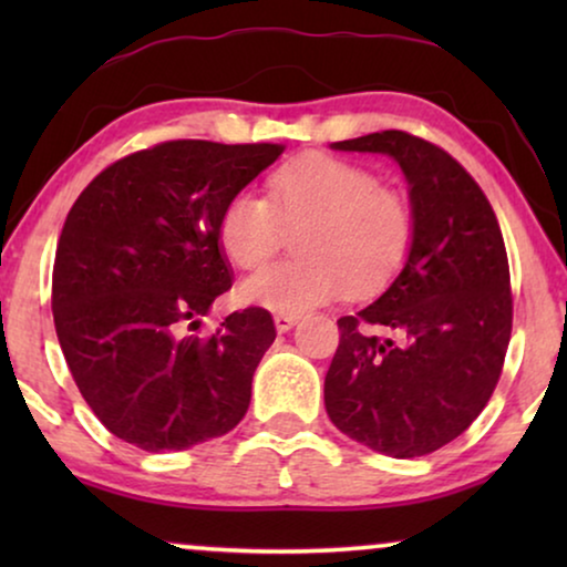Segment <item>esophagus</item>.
Instances as JSON below:
<instances>
[{
	"label": "esophagus",
	"mask_w": 567,
	"mask_h": 567,
	"mask_svg": "<svg viewBox=\"0 0 567 567\" xmlns=\"http://www.w3.org/2000/svg\"><path fill=\"white\" fill-rule=\"evenodd\" d=\"M297 322H299V317H293V315H276L274 317V324L278 332H289Z\"/></svg>",
	"instance_id": "1"
}]
</instances>
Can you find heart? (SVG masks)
I'll list each match as a JSON object with an SVG mask.
<instances>
[{
    "label": "heart",
    "mask_w": 567,
    "mask_h": 567,
    "mask_svg": "<svg viewBox=\"0 0 567 567\" xmlns=\"http://www.w3.org/2000/svg\"><path fill=\"white\" fill-rule=\"evenodd\" d=\"M299 231L301 258L239 284V299L276 315H305L382 291L413 247V214L398 193L353 162L307 154L268 177V198L239 190L219 219V245L237 268L255 270Z\"/></svg>",
    "instance_id": "heart-1"
}]
</instances>
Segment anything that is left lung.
<instances>
[{
    "instance_id": "left-lung-1",
    "label": "left lung",
    "mask_w": 567,
    "mask_h": 567,
    "mask_svg": "<svg viewBox=\"0 0 567 567\" xmlns=\"http://www.w3.org/2000/svg\"><path fill=\"white\" fill-rule=\"evenodd\" d=\"M330 150L398 162L415 235L390 289L338 320L324 408L348 439L379 454H431L483 413L506 359L514 299L498 219L452 154L405 131L348 138Z\"/></svg>"
}]
</instances>
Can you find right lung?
I'll return each instance as SVG.
<instances>
[{"mask_svg":"<svg viewBox=\"0 0 567 567\" xmlns=\"http://www.w3.org/2000/svg\"><path fill=\"white\" fill-rule=\"evenodd\" d=\"M278 144L165 142L105 167L74 200L53 262V322L76 386L113 436L183 452L250 408L274 317H200L231 286L219 245L227 200L281 157Z\"/></svg>","mask_w":567,"mask_h":567,"instance_id":"obj_1","label":"right lung"}]
</instances>
